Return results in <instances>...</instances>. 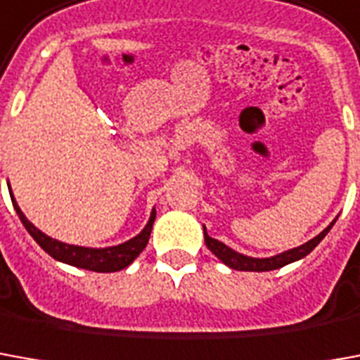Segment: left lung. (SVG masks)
<instances>
[{"instance_id": "1", "label": "left lung", "mask_w": 360, "mask_h": 360, "mask_svg": "<svg viewBox=\"0 0 360 360\" xmlns=\"http://www.w3.org/2000/svg\"><path fill=\"white\" fill-rule=\"evenodd\" d=\"M335 224V220L329 224L328 228L320 232L316 238H311L310 241H306L302 245H298V248H292V250L283 251V253H276L273 257H250V255H243L240 251L232 250V248H228L226 243L222 241L214 240V238H210L208 233H206V228L202 226V230H205V243L208 250L214 253L216 257L222 261L224 265H228L230 269H236V271H253V273H263V271H275V269H281L288 265V263H294V261H298V259L306 257L308 253H310L318 243H320L323 238H326V233L331 230V226Z\"/></svg>"}]
</instances>
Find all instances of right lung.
<instances>
[{
  "mask_svg": "<svg viewBox=\"0 0 360 360\" xmlns=\"http://www.w3.org/2000/svg\"><path fill=\"white\" fill-rule=\"evenodd\" d=\"M9 195H11L17 216H19V220L25 226V230L31 233L32 240L37 241L40 248L49 253L50 257H54L60 263L72 265V267L87 269V271H95V273H117L120 269L128 267L148 245L150 233H152V226H154L155 220V210H152L150 220L144 226V230L138 236H134L132 240L124 241V243L110 245V248H84V245L64 243V241L54 240V238H50L44 232H40L39 228L32 222H29L27 216L22 214V210L17 205L11 188H9Z\"/></svg>",
  "mask_w": 360,
  "mask_h": 360,
  "instance_id": "right-lung-1",
  "label": "right lung"
}]
</instances>
